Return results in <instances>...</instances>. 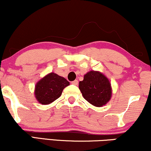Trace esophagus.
Here are the masks:
<instances>
[{"mask_svg": "<svg viewBox=\"0 0 151 151\" xmlns=\"http://www.w3.org/2000/svg\"><path fill=\"white\" fill-rule=\"evenodd\" d=\"M71 84L74 85H78V81L77 80H75V81L71 82Z\"/></svg>", "mask_w": 151, "mask_h": 151, "instance_id": "obj_1", "label": "esophagus"}]
</instances>
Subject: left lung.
<instances>
[{"label":"left lung","mask_w":151,"mask_h":151,"mask_svg":"<svg viewBox=\"0 0 151 151\" xmlns=\"http://www.w3.org/2000/svg\"><path fill=\"white\" fill-rule=\"evenodd\" d=\"M82 95L89 103L96 107L106 105L112 96V87L109 78L103 73L90 70L79 82Z\"/></svg>","instance_id":"8db88e82"}]
</instances>
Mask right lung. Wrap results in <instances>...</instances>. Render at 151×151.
I'll list each match as a JSON object with an SVG mask.
<instances>
[{"mask_svg": "<svg viewBox=\"0 0 151 151\" xmlns=\"http://www.w3.org/2000/svg\"><path fill=\"white\" fill-rule=\"evenodd\" d=\"M70 85L64 77L50 73L39 81L35 86V97L39 103L47 105L57 99L65 87Z\"/></svg>", "mask_w": 151, "mask_h": 151, "instance_id": "1", "label": "right lung"}]
</instances>
